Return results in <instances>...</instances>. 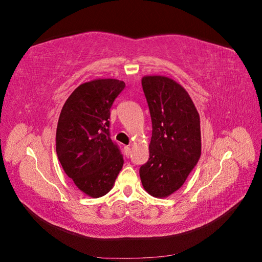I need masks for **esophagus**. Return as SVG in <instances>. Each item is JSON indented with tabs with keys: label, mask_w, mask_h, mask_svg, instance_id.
I'll return each instance as SVG.
<instances>
[{
	"label": "esophagus",
	"mask_w": 262,
	"mask_h": 262,
	"mask_svg": "<svg viewBox=\"0 0 262 262\" xmlns=\"http://www.w3.org/2000/svg\"><path fill=\"white\" fill-rule=\"evenodd\" d=\"M124 150H125V155L129 156L131 153V147L130 146H124Z\"/></svg>",
	"instance_id": "1"
}]
</instances>
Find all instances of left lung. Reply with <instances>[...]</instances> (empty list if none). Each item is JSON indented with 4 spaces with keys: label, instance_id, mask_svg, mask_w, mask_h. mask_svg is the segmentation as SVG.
I'll list each match as a JSON object with an SVG mask.
<instances>
[{
    "label": "left lung",
    "instance_id": "obj_1",
    "mask_svg": "<svg viewBox=\"0 0 262 262\" xmlns=\"http://www.w3.org/2000/svg\"><path fill=\"white\" fill-rule=\"evenodd\" d=\"M142 87L152 119L148 161L142 185L156 198L178 190L201 155L200 117L186 90L166 76H144Z\"/></svg>",
    "mask_w": 262,
    "mask_h": 262
}]
</instances>
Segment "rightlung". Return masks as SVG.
<instances>
[{
  "label": "right lung",
  "mask_w": 262,
  "mask_h": 262,
  "mask_svg": "<svg viewBox=\"0 0 262 262\" xmlns=\"http://www.w3.org/2000/svg\"><path fill=\"white\" fill-rule=\"evenodd\" d=\"M124 82L104 78L80 85L63 106L57 126V154L67 175L93 198L112 190L123 156L110 139V108Z\"/></svg>",
  "instance_id": "1"
}]
</instances>
